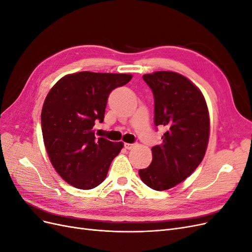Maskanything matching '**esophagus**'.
<instances>
[{
	"mask_svg": "<svg viewBox=\"0 0 252 252\" xmlns=\"http://www.w3.org/2000/svg\"><path fill=\"white\" fill-rule=\"evenodd\" d=\"M124 146H125V148H126V149H131V148L134 146V144H130V143H125V144H124Z\"/></svg>",
	"mask_w": 252,
	"mask_h": 252,
	"instance_id": "obj_1",
	"label": "esophagus"
}]
</instances>
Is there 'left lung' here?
I'll return each instance as SVG.
<instances>
[{"label": "left lung", "mask_w": 252, "mask_h": 252, "mask_svg": "<svg viewBox=\"0 0 252 252\" xmlns=\"http://www.w3.org/2000/svg\"><path fill=\"white\" fill-rule=\"evenodd\" d=\"M155 96V125L165 127L163 143L152 147V162L139 170L148 187L162 191L187 179L204 158L210 120L202 91L178 72L143 75Z\"/></svg>", "instance_id": "left-lung-1"}]
</instances>
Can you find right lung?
I'll return each instance as SVG.
<instances>
[{
	"label": "right lung",
	"instance_id": "1",
	"mask_svg": "<svg viewBox=\"0 0 252 252\" xmlns=\"http://www.w3.org/2000/svg\"><path fill=\"white\" fill-rule=\"evenodd\" d=\"M127 73L81 71L60 79L45 98L41 121L45 148L53 168L68 184L93 189L107 177L124 144L95 138L111 91L131 80Z\"/></svg>",
	"mask_w": 252,
	"mask_h": 252
}]
</instances>
